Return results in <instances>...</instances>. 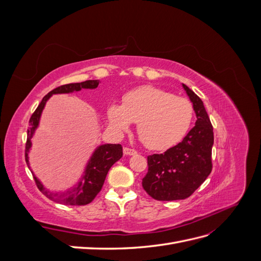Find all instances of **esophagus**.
Returning a JSON list of instances; mask_svg holds the SVG:
<instances>
[{
    "instance_id": "obj_1",
    "label": "esophagus",
    "mask_w": 261,
    "mask_h": 261,
    "mask_svg": "<svg viewBox=\"0 0 261 261\" xmlns=\"http://www.w3.org/2000/svg\"><path fill=\"white\" fill-rule=\"evenodd\" d=\"M123 152H124V154H125V155H134V154H136V153H137L136 150L130 149V148H127V147H125V148L123 149Z\"/></svg>"
}]
</instances>
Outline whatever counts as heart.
I'll return each mask as SVG.
<instances>
[{
    "label": "heart",
    "mask_w": 261,
    "mask_h": 261,
    "mask_svg": "<svg viewBox=\"0 0 261 261\" xmlns=\"http://www.w3.org/2000/svg\"><path fill=\"white\" fill-rule=\"evenodd\" d=\"M192 102L154 86H143L128 91L123 105L108 109L109 123L116 132H126L137 123L143 143L152 150H165L178 144L193 123Z\"/></svg>",
    "instance_id": "heart-1"
}]
</instances>
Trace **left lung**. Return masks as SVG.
<instances>
[{
    "instance_id": "obj_1",
    "label": "left lung",
    "mask_w": 261,
    "mask_h": 261,
    "mask_svg": "<svg viewBox=\"0 0 261 261\" xmlns=\"http://www.w3.org/2000/svg\"><path fill=\"white\" fill-rule=\"evenodd\" d=\"M181 86L193 103L197 121L176 146L161 154L148 156V173L143 178V187L155 200L187 198L212 170L213 128L210 118L201 99L186 85Z\"/></svg>"
}]
</instances>
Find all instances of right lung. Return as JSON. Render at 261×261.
<instances>
[{"mask_svg":"<svg viewBox=\"0 0 261 261\" xmlns=\"http://www.w3.org/2000/svg\"><path fill=\"white\" fill-rule=\"evenodd\" d=\"M100 81H86L83 83H73L67 84L58 87V88L50 91L46 96L43 97L40 105L38 106L34 114L31 115L29 120V127L27 130V144H26V162L29 170L31 171L36 180V184L40 192L48 197L49 199L53 201H58L66 206H84L91 202L94 197L98 195L101 191L102 186H103L105 179L109 170L111 169L112 165L118 161L123 155V148L120 144H105L98 146L94 151L92 152L91 156L89 158L88 162H87L85 171L83 173L80 180L73 186L68 188L65 192H51L50 189L46 188L42 181L39 179L34 171L30 168L29 163V152L33 143V139L37 128L40 124L41 114L43 112V109L46 105L48 100L53 96V94H62V93H73L78 92L82 89H96Z\"/></svg>","mask_w":261,"mask_h":261,"instance_id":"add662e5","label":"right lung"}]
</instances>
